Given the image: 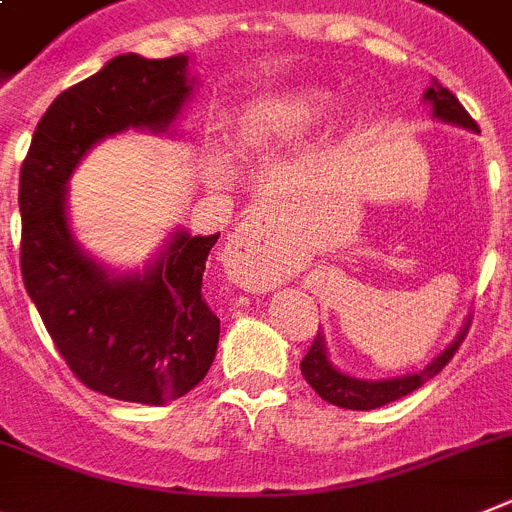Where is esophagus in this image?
<instances>
[{
  "label": "esophagus",
  "instance_id": "1",
  "mask_svg": "<svg viewBox=\"0 0 512 512\" xmlns=\"http://www.w3.org/2000/svg\"><path fill=\"white\" fill-rule=\"evenodd\" d=\"M224 268L231 283L247 291H265L273 286V262L268 260V237L260 213H250L234 229L224 250Z\"/></svg>",
  "mask_w": 512,
  "mask_h": 512
}]
</instances>
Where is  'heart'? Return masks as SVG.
I'll use <instances>...</instances> for the list:
<instances>
[{
  "label": "heart",
  "instance_id": "obj_1",
  "mask_svg": "<svg viewBox=\"0 0 512 512\" xmlns=\"http://www.w3.org/2000/svg\"><path fill=\"white\" fill-rule=\"evenodd\" d=\"M337 108V95L324 90H299L255 100L239 121V144L247 151L268 149L273 144L301 139L330 121ZM226 172V159H211V175Z\"/></svg>",
  "mask_w": 512,
  "mask_h": 512
}]
</instances>
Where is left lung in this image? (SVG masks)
<instances>
[{
	"label": "left lung",
	"instance_id": "8db88e82",
	"mask_svg": "<svg viewBox=\"0 0 512 512\" xmlns=\"http://www.w3.org/2000/svg\"><path fill=\"white\" fill-rule=\"evenodd\" d=\"M422 102L430 108L433 121L464 128V131L471 133H479V126L471 121V115L466 113L464 105H461L438 79H430V87L422 92ZM469 324L471 319L466 317L464 324H461V330L456 332V337L448 342L441 353L435 355L433 361H428L422 368H417V371L402 373V376H389V379H361V376L340 371V368L332 363L324 335L317 332V337L311 342L309 353H306V358L301 361V373H304L306 384L317 391L324 402L335 404V407H345V410H376V407H384V404L407 397L410 391L420 389L425 381L433 379L435 373H441L443 366L451 361L453 353H456L461 342H464V335L469 332Z\"/></svg>",
	"mask_w": 512,
	"mask_h": 512
}]
</instances>
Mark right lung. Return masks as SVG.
I'll use <instances>...</instances> for the list:
<instances>
[{"label":"right lung","instance_id":"obj_1","mask_svg":"<svg viewBox=\"0 0 512 512\" xmlns=\"http://www.w3.org/2000/svg\"><path fill=\"white\" fill-rule=\"evenodd\" d=\"M193 56L121 53L61 92L35 128L20 170L25 291L79 381L105 397L159 407L206 379L221 322L201 296L216 234L175 226L144 268H113L82 247L69 219V180L105 139L175 136L198 87Z\"/></svg>","mask_w":512,"mask_h":512}]
</instances>
